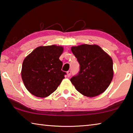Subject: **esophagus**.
Wrapping results in <instances>:
<instances>
[{
  "mask_svg": "<svg viewBox=\"0 0 133 133\" xmlns=\"http://www.w3.org/2000/svg\"><path fill=\"white\" fill-rule=\"evenodd\" d=\"M70 75H71V71L70 70H69V71H67V77H70Z\"/></svg>",
  "mask_w": 133,
  "mask_h": 133,
  "instance_id": "34e87169",
  "label": "esophagus"
}]
</instances>
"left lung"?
I'll list each match as a JSON object with an SVG mask.
<instances>
[{"label": "left lung", "instance_id": "1", "mask_svg": "<svg viewBox=\"0 0 133 133\" xmlns=\"http://www.w3.org/2000/svg\"><path fill=\"white\" fill-rule=\"evenodd\" d=\"M71 50L80 64V71L70 78L76 89L93 97L105 91L113 77L111 57L97 45L82 44Z\"/></svg>", "mask_w": 133, "mask_h": 133}]
</instances>
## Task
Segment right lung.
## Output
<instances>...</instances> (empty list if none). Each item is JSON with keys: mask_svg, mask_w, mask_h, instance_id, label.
<instances>
[{"mask_svg": "<svg viewBox=\"0 0 133 133\" xmlns=\"http://www.w3.org/2000/svg\"><path fill=\"white\" fill-rule=\"evenodd\" d=\"M62 46H39L24 58L21 75L24 85L31 94L46 97L53 93L64 78L66 73L62 70L63 63L59 57Z\"/></svg>", "mask_w": 133, "mask_h": 133, "instance_id": "add662e5", "label": "right lung"}]
</instances>
